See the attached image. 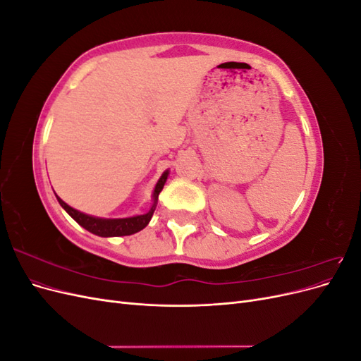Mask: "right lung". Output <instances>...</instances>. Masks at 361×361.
<instances>
[{"mask_svg": "<svg viewBox=\"0 0 361 361\" xmlns=\"http://www.w3.org/2000/svg\"><path fill=\"white\" fill-rule=\"evenodd\" d=\"M170 171L166 170L161 178L158 179L155 188H154V194H152V206L149 212L141 214V215H134V216H126V218H102V216H94V215H89L84 214L78 209H73L72 206H69L68 203H64L59 195L56 194V197L60 203V206L66 211L73 220L78 223L81 227H84L85 231H89L93 235L102 236V238H111V236H128V235H134L149 224L152 215H154L157 204H158V195L162 191L164 185L167 182Z\"/></svg>", "mask_w": 361, "mask_h": 361, "instance_id": "right-lung-1", "label": "right lung"}]
</instances>
